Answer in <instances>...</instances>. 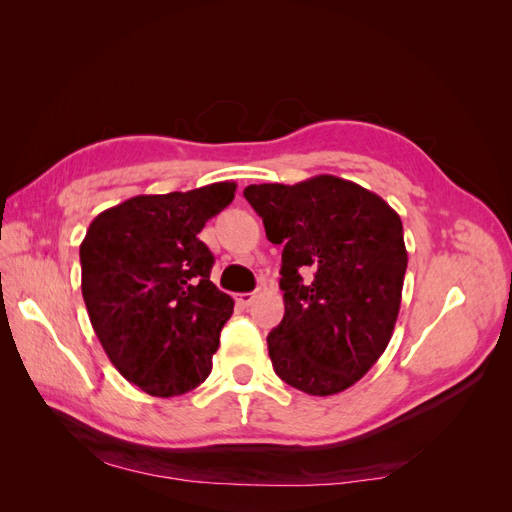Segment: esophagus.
<instances>
[{
  "instance_id": "obj_1",
  "label": "esophagus",
  "mask_w": 512,
  "mask_h": 512,
  "mask_svg": "<svg viewBox=\"0 0 512 512\" xmlns=\"http://www.w3.org/2000/svg\"><path fill=\"white\" fill-rule=\"evenodd\" d=\"M254 299H256V294H254V292H241L239 297H237V301H239L241 305H245V307H247V305H252V303H254Z\"/></svg>"
}]
</instances>
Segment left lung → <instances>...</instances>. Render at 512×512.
I'll list each match as a JSON object with an SVG mask.
<instances>
[{"label":"left lung","mask_w":512,"mask_h":512,"mask_svg":"<svg viewBox=\"0 0 512 512\" xmlns=\"http://www.w3.org/2000/svg\"><path fill=\"white\" fill-rule=\"evenodd\" d=\"M243 196L267 239L284 245L286 312L267 337L275 374L307 395L350 389L393 337L408 267L401 218L378 194L333 175L247 185Z\"/></svg>","instance_id":"obj_1"}]
</instances>
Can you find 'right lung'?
I'll use <instances>...</instances> for the list:
<instances>
[{"label": "right lung", "mask_w": 512, "mask_h": 512, "mask_svg": "<svg viewBox=\"0 0 512 512\" xmlns=\"http://www.w3.org/2000/svg\"><path fill=\"white\" fill-rule=\"evenodd\" d=\"M237 183L141 194L102 211L81 243V290L104 352L153 397L183 395L211 374L232 301L209 275L198 232L235 198Z\"/></svg>", "instance_id": "right-lung-1"}]
</instances>
